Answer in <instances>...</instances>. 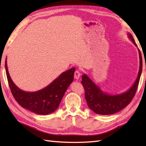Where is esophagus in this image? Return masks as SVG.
Here are the masks:
<instances>
[{
  "label": "esophagus",
  "instance_id": "obj_1",
  "mask_svg": "<svg viewBox=\"0 0 146 146\" xmlns=\"http://www.w3.org/2000/svg\"><path fill=\"white\" fill-rule=\"evenodd\" d=\"M74 75H75V78L76 80H78L80 77V75H81V73H80V71L79 70H76L75 74H74Z\"/></svg>",
  "mask_w": 146,
  "mask_h": 146
}]
</instances>
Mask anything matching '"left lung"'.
I'll return each instance as SVG.
<instances>
[{
  "label": "left lung",
  "mask_w": 146,
  "mask_h": 146,
  "mask_svg": "<svg viewBox=\"0 0 146 146\" xmlns=\"http://www.w3.org/2000/svg\"><path fill=\"white\" fill-rule=\"evenodd\" d=\"M129 38L135 46H137L131 33L127 34ZM140 66L137 78L127 91L121 94L110 95L103 92L98 85L84 74L82 78V84L85 88V99L88 107L99 115L115 113L127 106L134 98L137 91L142 69V60L141 51L138 49Z\"/></svg>",
  "instance_id": "obj_1"
}]
</instances>
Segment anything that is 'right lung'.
Segmentation results:
<instances>
[{"mask_svg":"<svg viewBox=\"0 0 146 146\" xmlns=\"http://www.w3.org/2000/svg\"><path fill=\"white\" fill-rule=\"evenodd\" d=\"M6 60L5 67L9 87L15 100L22 107L39 115H48L57 109L68 86L73 81L75 68L62 73L42 90L28 92L22 90L14 84L9 73Z\"/></svg>","mask_w":146,"mask_h":146,"instance_id":"right-lung-1","label":"right lung"}]
</instances>
